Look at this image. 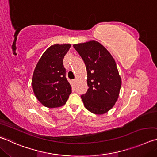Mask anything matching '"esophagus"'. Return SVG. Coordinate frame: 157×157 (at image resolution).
Here are the masks:
<instances>
[{
	"label": "esophagus",
	"instance_id": "34e87169",
	"mask_svg": "<svg viewBox=\"0 0 157 157\" xmlns=\"http://www.w3.org/2000/svg\"><path fill=\"white\" fill-rule=\"evenodd\" d=\"M73 83H75V82H76V79H73Z\"/></svg>",
	"mask_w": 157,
	"mask_h": 157
}]
</instances>
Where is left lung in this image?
Here are the masks:
<instances>
[{"instance_id":"obj_1","label":"left lung","mask_w":157,"mask_h":157,"mask_svg":"<svg viewBox=\"0 0 157 157\" xmlns=\"http://www.w3.org/2000/svg\"><path fill=\"white\" fill-rule=\"evenodd\" d=\"M87 70V92L81 98L85 108L96 115L112 108L119 98L121 79L115 59L99 42L90 40L73 44Z\"/></svg>"}]
</instances>
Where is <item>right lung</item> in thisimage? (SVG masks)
<instances>
[{
    "label": "right lung",
    "instance_id": "right-lung-1",
    "mask_svg": "<svg viewBox=\"0 0 157 157\" xmlns=\"http://www.w3.org/2000/svg\"><path fill=\"white\" fill-rule=\"evenodd\" d=\"M70 44H53L44 51L34 69L32 85L38 100L48 108H58L66 104L71 86L66 78L63 59Z\"/></svg>",
    "mask_w": 157,
    "mask_h": 157
}]
</instances>
